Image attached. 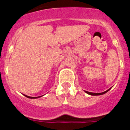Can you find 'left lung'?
I'll return each instance as SVG.
<instances>
[{"mask_svg":"<svg viewBox=\"0 0 130 130\" xmlns=\"http://www.w3.org/2000/svg\"><path fill=\"white\" fill-rule=\"evenodd\" d=\"M111 88H110V89H109L108 90H107L106 91H104L103 92H101V93H93V92H87V91H85V92L86 93H87V94H89V95H94V96H95V95H103V94L106 93V92H108L109 90L111 89Z\"/></svg>","mask_w":130,"mask_h":130,"instance_id":"1","label":"left lung"}]
</instances>
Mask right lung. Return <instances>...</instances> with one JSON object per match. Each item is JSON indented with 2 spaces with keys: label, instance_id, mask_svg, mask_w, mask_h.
Instances as JSON below:
<instances>
[{
  "label": "right lung",
  "instance_id": "right-lung-1",
  "mask_svg": "<svg viewBox=\"0 0 130 130\" xmlns=\"http://www.w3.org/2000/svg\"><path fill=\"white\" fill-rule=\"evenodd\" d=\"M24 95L25 96H26L27 98H30V99H35V98H40V97H41V96H43V95H42V96H37V97H32V96H27V95Z\"/></svg>",
  "mask_w": 130,
  "mask_h": 130
}]
</instances>
